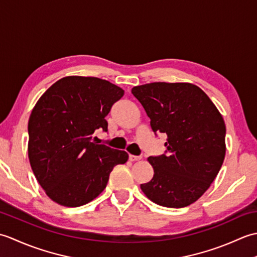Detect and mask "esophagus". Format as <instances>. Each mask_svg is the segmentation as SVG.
I'll list each match as a JSON object with an SVG mask.
<instances>
[{
  "label": "esophagus",
  "instance_id": "1",
  "mask_svg": "<svg viewBox=\"0 0 257 257\" xmlns=\"http://www.w3.org/2000/svg\"><path fill=\"white\" fill-rule=\"evenodd\" d=\"M129 160L130 161H139L141 160V156H134V155H129Z\"/></svg>",
  "mask_w": 257,
  "mask_h": 257
}]
</instances>
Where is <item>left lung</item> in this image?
Instances as JSON below:
<instances>
[{"mask_svg":"<svg viewBox=\"0 0 257 257\" xmlns=\"http://www.w3.org/2000/svg\"><path fill=\"white\" fill-rule=\"evenodd\" d=\"M133 95L150 118L152 132L168 136L166 154L149 157L151 181L140 185L156 204L184 207L214 181L225 157V123L205 92L189 83L136 86Z\"/></svg>","mask_w":257,"mask_h":257,"instance_id":"left-lung-1","label":"left lung"}]
</instances>
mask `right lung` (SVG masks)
<instances>
[{"mask_svg":"<svg viewBox=\"0 0 257 257\" xmlns=\"http://www.w3.org/2000/svg\"><path fill=\"white\" fill-rule=\"evenodd\" d=\"M123 90L105 79L67 76L48 88L29 120V159L38 183L56 203L76 207L99 195L125 151L97 145L106 116Z\"/></svg>","mask_w":257,"mask_h":257,"instance_id":"right-lung-1","label":"right lung"}]
</instances>
